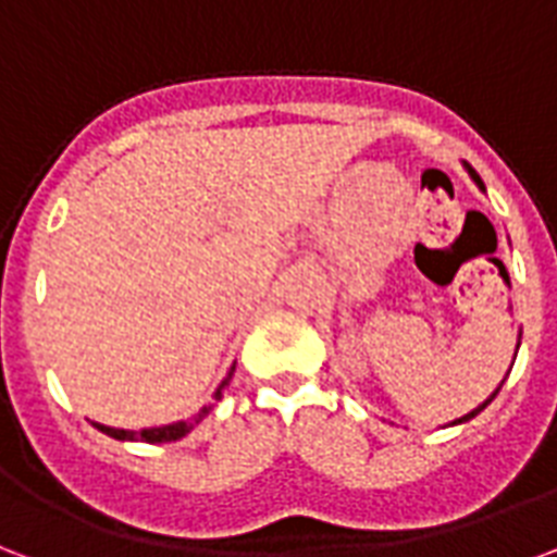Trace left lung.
I'll use <instances>...</instances> for the list:
<instances>
[{
    "mask_svg": "<svg viewBox=\"0 0 557 557\" xmlns=\"http://www.w3.org/2000/svg\"><path fill=\"white\" fill-rule=\"evenodd\" d=\"M463 166H467V173H470V175H472V182L479 184V187H482V190H484V182H482V178H479V173H475V170H472V166H470V164H463ZM496 393H499V387H496V391H493V396H496ZM493 396H491V399H487V403H482V405H479V408H475V411H470V413H463L461 420H455V422H453V425H458V422H467V420H472V417H475V413H479V411H484V408H487V405H491V403H493Z\"/></svg>",
    "mask_w": 557,
    "mask_h": 557,
    "instance_id": "8db88e82",
    "label": "left lung"
}]
</instances>
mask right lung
Instances as JSON below:
<instances>
[{"label": "right lung", "instance_id": "1", "mask_svg": "<svg viewBox=\"0 0 557 557\" xmlns=\"http://www.w3.org/2000/svg\"><path fill=\"white\" fill-rule=\"evenodd\" d=\"M234 373V367H232ZM232 373H228V379H232ZM228 379H225L220 387H216L214 399H223V387L228 384ZM214 405H205L202 411L196 413L194 420H182V422H170V425H158V429H144V432H125V429H111V425H99V422H94L96 429L102 434H108V437H114V441H144V443H170V441H182L184 434L194 429L196 422L202 420L205 413L211 411Z\"/></svg>", "mask_w": 557, "mask_h": 557}]
</instances>
